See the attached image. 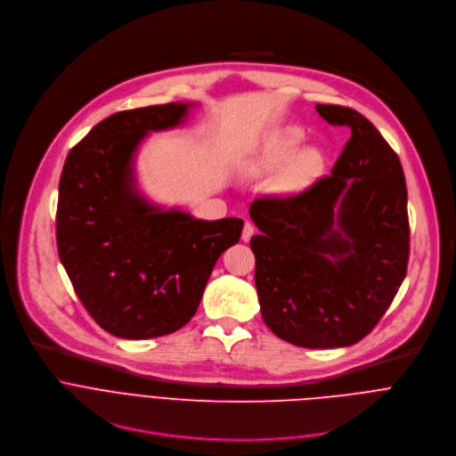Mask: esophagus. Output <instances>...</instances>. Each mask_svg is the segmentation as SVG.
Segmentation results:
<instances>
[{"mask_svg":"<svg viewBox=\"0 0 456 456\" xmlns=\"http://www.w3.org/2000/svg\"><path fill=\"white\" fill-rule=\"evenodd\" d=\"M254 232H256L254 225H252L250 222H245V225H243V231H241V240H243V241H248V240L254 236Z\"/></svg>","mask_w":456,"mask_h":456,"instance_id":"esophagus-1","label":"esophagus"}]
</instances>
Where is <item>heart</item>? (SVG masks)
Wrapping results in <instances>:
<instances>
[{"mask_svg": "<svg viewBox=\"0 0 456 456\" xmlns=\"http://www.w3.org/2000/svg\"><path fill=\"white\" fill-rule=\"evenodd\" d=\"M303 141V132L296 126H289L280 129V132L273 134L271 139L265 144V150L262 153V157L257 159V162L254 164L256 171H265V169H273L278 164H281L296 148L297 144ZM319 157L315 151L312 150H305L301 151L285 169L283 173V183L285 185H297L299 182H303L305 178H308L314 169L317 167Z\"/></svg>", "mask_w": 456, "mask_h": 456, "instance_id": "1", "label": "heart"}]
</instances>
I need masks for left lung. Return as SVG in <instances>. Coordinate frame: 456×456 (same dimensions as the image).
<instances>
[{
  "mask_svg": "<svg viewBox=\"0 0 456 456\" xmlns=\"http://www.w3.org/2000/svg\"><path fill=\"white\" fill-rule=\"evenodd\" d=\"M350 139L332 167L287 197H259L250 218L254 281L267 327L303 348L350 346L392 305L408 269L410 222L397 153L359 111L317 104Z\"/></svg>",
  "mask_w": 456,
  "mask_h": 456,
  "instance_id": "obj_1",
  "label": "left lung"
}]
</instances>
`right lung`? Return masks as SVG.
Segmentation results:
<instances>
[{
	"label": "right lung",
	"instance_id": "add662e5",
	"mask_svg": "<svg viewBox=\"0 0 456 456\" xmlns=\"http://www.w3.org/2000/svg\"><path fill=\"white\" fill-rule=\"evenodd\" d=\"M189 104L110 115L76 144L59 180L55 236L61 264L101 329L122 339L176 332L197 312L220 254L243 220L204 222L148 204L134 153L150 132L175 127Z\"/></svg>",
	"mask_w": 456,
	"mask_h": 456
}]
</instances>
